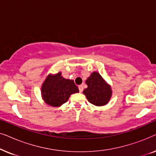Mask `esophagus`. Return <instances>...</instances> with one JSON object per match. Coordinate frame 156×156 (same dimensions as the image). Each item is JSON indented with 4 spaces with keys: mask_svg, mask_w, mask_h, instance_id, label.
Segmentation results:
<instances>
[{
    "mask_svg": "<svg viewBox=\"0 0 156 156\" xmlns=\"http://www.w3.org/2000/svg\"><path fill=\"white\" fill-rule=\"evenodd\" d=\"M79 90H80V92H82V91H83L82 85H80V86H79Z\"/></svg>",
    "mask_w": 156,
    "mask_h": 156,
    "instance_id": "34e87169",
    "label": "esophagus"
}]
</instances>
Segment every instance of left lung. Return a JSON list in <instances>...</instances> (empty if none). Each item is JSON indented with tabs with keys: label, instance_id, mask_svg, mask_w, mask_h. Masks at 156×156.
I'll use <instances>...</instances> for the list:
<instances>
[{
	"label": "left lung",
	"instance_id": "obj_1",
	"mask_svg": "<svg viewBox=\"0 0 156 156\" xmlns=\"http://www.w3.org/2000/svg\"><path fill=\"white\" fill-rule=\"evenodd\" d=\"M86 84L87 88L83 91V94L91 104L95 106L108 104L112 94V88L98 72L91 73L86 80Z\"/></svg>",
	"mask_w": 156,
	"mask_h": 156
}]
</instances>
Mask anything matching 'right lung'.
<instances>
[{"instance_id":"right-lung-1","label":"right lung","mask_w":156,"mask_h":156,"mask_svg":"<svg viewBox=\"0 0 156 156\" xmlns=\"http://www.w3.org/2000/svg\"><path fill=\"white\" fill-rule=\"evenodd\" d=\"M61 74V72L49 74L42 85V97L50 106H60L68 101L70 95L79 92L74 81L65 79Z\"/></svg>"}]
</instances>
